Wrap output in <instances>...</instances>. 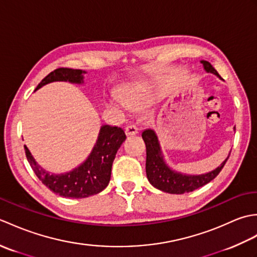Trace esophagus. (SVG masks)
Returning a JSON list of instances; mask_svg holds the SVG:
<instances>
[{
  "label": "esophagus",
  "mask_w": 257,
  "mask_h": 257,
  "mask_svg": "<svg viewBox=\"0 0 257 257\" xmlns=\"http://www.w3.org/2000/svg\"><path fill=\"white\" fill-rule=\"evenodd\" d=\"M124 133L127 136H135L138 134V128L135 124H128L124 129Z\"/></svg>",
  "instance_id": "34e87169"
}]
</instances>
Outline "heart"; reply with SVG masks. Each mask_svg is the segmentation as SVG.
<instances>
[{"label": "heart", "mask_w": 257, "mask_h": 257, "mask_svg": "<svg viewBox=\"0 0 257 257\" xmlns=\"http://www.w3.org/2000/svg\"><path fill=\"white\" fill-rule=\"evenodd\" d=\"M121 96H122V99L128 103L129 106H136L138 105V97L137 95L135 94V92L132 90V89H124L122 92H121ZM112 103L114 106H122L123 102L120 101L118 98H113L112 100Z\"/></svg>", "instance_id": "1"}]
</instances>
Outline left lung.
Instances as JSON below:
<instances>
[{
  "instance_id": "8db88e82",
  "label": "left lung",
  "mask_w": 257,
  "mask_h": 257,
  "mask_svg": "<svg viewBox=\"0 0 257 257\" xmlns=\"http://www.w3.org/2000/svg\"><path fill=\"white\" fill-rule=\"evenodd\" d=\"M203 64V67L207 73H212L216 75L220 79H223L219 73L216 72L214 67L206 61H201ZM143 139L146 144L147 149V159H146V172L147 178L149 182L155 188L159 189L163 192L172 193V194H183L187 192L203 187L206 183L212 181L226 163L228 157L221 163L220 167H217L215 170H213L205 174H199V176H189V174H182L174 170H171L168 167L165 159H163L161 148L159 145V140L154 130L146 129L143 133Z\"/></svg>"
}]
</instances>
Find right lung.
<instances>
[{
    "instance_id": "obj_1",
    "label": "right lung",
    "mask_w": 257,
    "mask_h": 257,
    "mask_svg": "<svg viewBox=\"0 0 257 257\" xmlns=\"http://www.w3.org/2000/svg\"><path fill=\"white\" fill-rule=\"evenodd\" d=\"M85 73L81 69L57 68L48 74L37 85L36 89L53 81L83 84ZM124 139L125 135L121 128L108 124L101 125L96 145L86 161L78 168L63 174H50L37 165L26 146H24V149L27 161L43 184L64 198L83 199L99 193L107 187L110 181L114 157Z\"/></svg>"
}]
</instances>
